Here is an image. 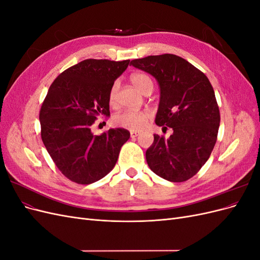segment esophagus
I'll use <instances>...</instances> for the list:
<instances>
[{
    "instance_id": "esophagus-1",
    "label": "esophagus",
    "mask_w": 260,
    "mask_h": 260,
    "mask_svg": "<svg viewBox=\"0 0 260 260\" xmlns=\"http://www.w3.org/2000/svg\"><path fill=\"white\" fill-rule=\"evenodd\" d=\"M139 135H140V132H139V131H130V137H131L132 139L137 138Z\"/></svg>"
}]
</instances>
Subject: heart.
Masks as SVG:
<instances>
[{
  "label": "heart",
  "instance_id": "obj_1",
  "mask_svg": "<svg viewBox=\"0 0 260 260\" xmlns=\"http://www.w3.org/2000/svg\"><path fill=\"white\" fill-rule=\"evenodd\" d=\"M131 83L136 86L138 90L142 93H145L147 90H153V82L149 79V77L144 74H133L130 77ZM118 84L115 83L111 92H109V102L111 104H114L117 96ZM151 115L147 112H136V111H123L119 114H117L114 117V121L119 127L129 129L132 131H139L143 129L146 123L148 122Z\"/></svg>",
  "mask_w": 260,
  "mask_h": 260
}]
</instances>
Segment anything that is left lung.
Instances as JSON below:
<instances>
[{
	"mask_svg": "<svg viewBox=\"0 0 260 260\" xmlns=\"http://www.w3.org/2000/svg\"><path fill=\"white\" fill-rule=\"evenodd\" d=\"M130 65L158 82L155 122L174 131L169 139L154 135L145 154L148 167L170 182H183L198 174L216 144L220 113L214 89L201 70L174 54L133 59Z\"/></svg>",
	"mask_w": 260,
	"mask_h": 260,
	"instance_id": "1",
	"label": "left lung"
}]
</instances>
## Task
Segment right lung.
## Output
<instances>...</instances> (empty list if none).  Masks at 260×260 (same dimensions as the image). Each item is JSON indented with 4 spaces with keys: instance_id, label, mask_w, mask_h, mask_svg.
I'll return each mask as SVG.
<instances>
[{
    "instance_id": "obj_1",
    "label": "right lung",
    "mask_w": 260,
    "mask_h": 260,
    "mask_svg": "<svg viewBox=\"0 0 260 260\" xmlns=\"http://www.w3.org/2000/svg\"><path fill=\"white\" fill-rule=\"evenodd\" d=\"M129 59H84L51 84L40 111L41 138L57 168L78 184H91L115 167L130 138L122 128L94 136L96 117L109 115V92Z\"/></svg>"
}]
</instances>
